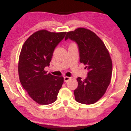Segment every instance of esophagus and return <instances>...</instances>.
<instances>
[{
	"instance_id": "obj_1",
	"label": "esophagus",
	"mask_w": 131,
	"mask_h": 131,
	"mask_svg": "<svg viewBox=\"0 0 131 131\" xmlns=\"http://www.w3.org/2000/svg\"><path fill=\"white\" fill-rule=\"evenodd\" d=\"M70 79H71V78H69V77L65 76V77H64V82H67L68 81H69V80H70Z\"/></svg>"
}]
</instances>
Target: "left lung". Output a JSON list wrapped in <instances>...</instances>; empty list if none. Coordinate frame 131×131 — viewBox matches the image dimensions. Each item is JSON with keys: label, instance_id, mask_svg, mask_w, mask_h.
Listing matches in <instances>:
<instances>
[{"label": "left lung", "instance_id": "left-lung-1", "mask_svg": "<svg viewBox=\"0 0 131 131\" xmlns=\"http://www.w3.org/2000/svg\"><path fill=\"white\" fill-rule=\"evenodd\" d=\"M68 39L78 44L80 62L86 66L88 76L85 80L77 78L78 86L74 91L76 101L92 104L105 94L110 83L112 61L108 50L95 33L85 28L67 32Z\"/></svg>", "mask_w": 131, "mask_h": 131}]
</instances>
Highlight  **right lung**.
<instances>
[{
    "mask_svg": "<svg viewBox=\"0 0 131 131\" xmlns=\"http://www.w3.org/2000/svg\"><path fill=\"white\" fill-rule=\"evenodd\" d=\"M66 35V32L39 30L27 39L21 49L19 80L30 97L39 104H50L56 101L64 82L63 77L53 76L44 69L49 66L55 48Z\"/></svg>",
    "mask_w": 131,
    "mask_h": 131,
    "instance_id": "right-lung-1",
    "label": "right lung"
}]
</instances>
